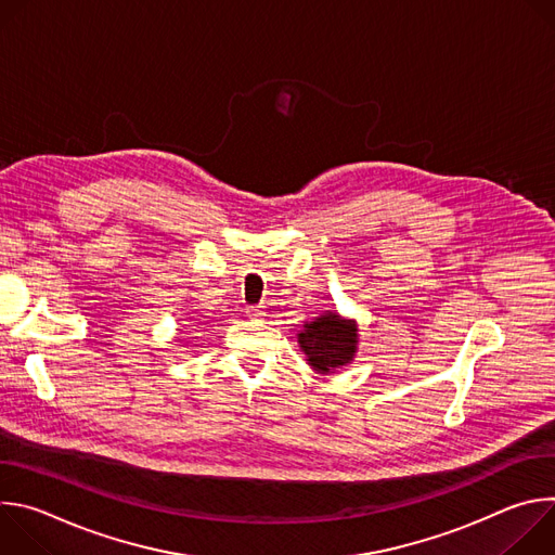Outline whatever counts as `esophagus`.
Masks as SVG:
<instances>
[{
	"instance_id": "obj_1",
	"label": "esophagus",
	"mask_w": 555,
	"mask_h": 555,
	"mask_svg": "<svg viewBox=\"0 0 555 555\" xmlns=\"http://www.w3.org/2000/svg\"><path fill=\"white\" fill-rule=\"evenodd\" d=\"M246 315H248V319H253V321H261L263 315H266V311H263L261 305H250V307H246Z\"/></svg>"
}]
</instances>
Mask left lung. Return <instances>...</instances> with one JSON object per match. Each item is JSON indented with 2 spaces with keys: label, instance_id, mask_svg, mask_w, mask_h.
<instances>
[{
  "label": "left lung",
  "instance_id": "obj_1",
  "mask_svg": "<svg viewBox=\"0 0 555 555\" xmlns=\"http://www.w3.org/2000/svg\"><path fill=\"white\" fill-rule=\"evenodd\" d=\"M298 345L307 356V364L319 373H334L349 364L358 351L356 321L343 319L336 311H327L311 323L302 325Z\"/></svg>",
  "mask_w": 555,
  "mask_h": 555
}]
</instances>
